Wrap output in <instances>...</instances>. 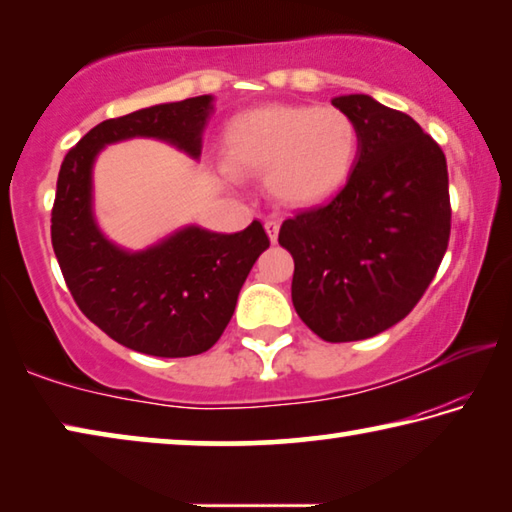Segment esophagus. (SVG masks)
Segmentation results:
<instances>
[{
  "label": "esophagus",
  "instance_id": "obj_1",
  "mask_svg": "<svg viewBox=\"0 0 512 512\" xmlns=\"http://www.w3.org/2000/svg\"><path fill=\"white\" fill-rule=\"evenodd\" d=\"M264 230H266L268 239H271V244H275V241H277V232H280V223H277L275 219H268V221L264 223Z\"/></svg>",
  "mask_w": 512,
  "mask_h": 512
}]
</instances>
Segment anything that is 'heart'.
<instances>
[{
  "instance_id": "heart-1",
  "label": "heart",
  "mask_w": 512,
  "mask_h": 512,
  "mask_svg": "<svg viewBox=\"0 0 512 512\" xmlns=\"http://www.w3.org/2000/svg\"><path fill=\"white\" fill-rule=\"evenodd\" d=\"M225 180L239 173L266 176V187L282 205L325 203L352 176L359 131L348 112L334 106L268 103L246 110L225 131Z\"/></svg>"
}]
</instances>
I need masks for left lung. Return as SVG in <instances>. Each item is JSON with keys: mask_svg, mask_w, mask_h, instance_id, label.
Returning a JSON list of instances; mask_svg holds the SVG:
<instances>
[{"mask_svg": "<svg viewBox=\"0 0 512 512\" xmlns=\"http://www.w3.org/2000/svg\"><path fill=\"white\" fill-rule=\"evenodd\" d=\"M334 108L359 131L352 176L332 203L280 228L296 271L291 300L311 332L329 343L370 339L418 305L449 241V178L440 146L418 121L368 94Z\"/></svg>", "mask_w": 512, "mask_h": 512, "instance_id": "obj_1", "label": "left lung"}]
</instances>
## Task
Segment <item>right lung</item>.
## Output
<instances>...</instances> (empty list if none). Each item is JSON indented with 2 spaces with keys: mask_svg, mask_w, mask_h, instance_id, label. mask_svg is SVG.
<instances>
[{
  "mask_svg": "<svg viewBox=\"0 0 512 512\" xmlns=\"http://www.w3.org/2000/svg\"><path fill=\"white\" fill-rule=\"evenodd\" d=\"M212 112L214 97L203 94L106 119L60 164L51 244L67 287L110 339L151 357H192L219 341L268 237L259 221L235 235L187 223L146 248L119 246L94 212V162L106 146L135 137L198 162Z\"/></svg>",
  "mask_w": 512,
  "mask_h": 512,
  "instance_id": "obj_1",
  "label": "right lung"
}]
</instances>
